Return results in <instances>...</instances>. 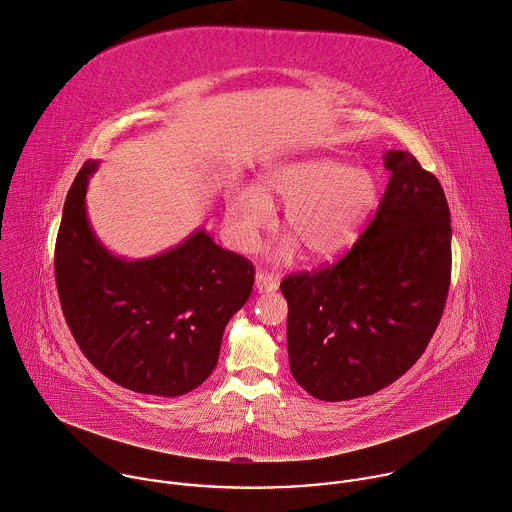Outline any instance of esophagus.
I'll list each match as a JSON object with an SVG mask.
<instances>
[{
  "mask_svg": "<svg viewBox=\"0 0 512 512\" xmlns=\"http://www.w3.org/2000/svg\"><path fill=\"white\" fill-rule=\"evenodd\" d=\"M256 290L258 292H274L276 288H278V282L272 278V276H268V274H264V272H258L256 274Z\"/></svg>",
  "mask_w": 512,
  "mask_h": 512,
  "instance_id": "obj_1",
  "label": "esophagus"
}]
</instances>
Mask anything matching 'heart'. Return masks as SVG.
Here are the masks:
<instances>
[{
	"label": "heart",
	"instance_id": "heart-1",
	"mask_svg": "<svg viewBox=\"0 0 512 512\" xmlns=\"http://www.w3.org/2000/svg\"><path fill=\"white\" fill-rule=\"evenodd\" d=\"M270 202L286 204L282 224L290 238L278 248L280 260L296 254V243L308 258L330 260L354 242L370 216L376 182L368 170L330 158L276 166L266 174L262 192L244 186L228 202V228L238 248H254L272 224Z\"/></svg>",
	"mask_w": 512,
	"mask_h": 512
}]
</instances>
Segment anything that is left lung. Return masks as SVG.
<instances>
[{
    "instance_id": "obj_1",
    "label": "left lung",
    "mask_w": 512,
    "mask_h": 512,
    "mask_svg": "<svg viewBox=\"0 0 512 512\" xmlns=\"http://www.w3.org/2000/svg\"><path fill=\"white\" fill-rule=\"evenodd\" d=\"M378 210L354 246L280 282L296 382L326 402L374 394L426 350L450 286V210L440 182L402 150Z\"/></svg>"
}]
</instances>
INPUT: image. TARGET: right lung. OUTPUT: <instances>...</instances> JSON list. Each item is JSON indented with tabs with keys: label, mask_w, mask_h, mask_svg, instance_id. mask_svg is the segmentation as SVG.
Returning a JSON list of instances; mask_svg holds the SVG:
<instances>
[{
	"label": "right lung",
	"mask_w": 512,
	"mask_h": 512,
	"mask_svg": "<svg viewBox=\"0 0 512 512\" xmlns=\"http://www.w3.org/2000/svg\"><path fill=\"white\" fill-rule=\"evenodd\" d=\"M98 162L78 172L56 240V284L66 322L86 358L112 382L180 396L214 370L228 320L254 284L248 258L196 230L180 246L124 260L96 238L86 188Z\"/></svg>",
	"instance_id": "add662e5"
}]
</instances>
